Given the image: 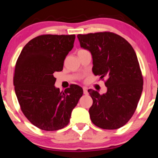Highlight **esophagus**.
I'll return each mask as SVG.
<instances>
[{"mask_svg": "<svg viewBox=\"0 0 158 158\" xmlns=\"http://www.w3.org/2000/svg\"><path fill=\"white\" fill-rule=\"evenodd\" d=\"M83 94L85 95H88V88L84 87L83 88Z\"/></svg>", "mask_w": 158, "mask_h": 158, "instance_id": "34e87169", "label": "esophagus"}]
</instances>
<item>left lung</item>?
<instances>
[{
  "label": "left lung",
  "mask_w": 158,
  "mask_h": 158,
  "mask_svg": "<svg viewBox=\"0 0 158 158\" xmlns=\"http://www.w3.org/2000/svg\"><path fill=\"white\" fill-rule=\"evenodd\" d=\"M81 47L90 52L93 73L104 80L107 92L88 90L93 99L92 122L99 128L116 129L127 124L136 111L143 89V77L131 45L110 31L78 34Z\"/></svg>",
  "instance_id": "obj_1"
}]
</instances>
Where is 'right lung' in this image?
<instances>
[{"label":"right lung","instance_id":"add662e5","mask_svg":"<svg viewBox=\"0 0 158 158\" xmlns=\"http://www.w3.org/2000/svg\"><path fill=\"white\" fill-rule=\"evenodd\" d=\"M75 34H43L25 45L15 67L14 85L21 111L37 128L56 131L70 122L83 88L71 85L64 91L55 87V72L73 49Z\"/></svg>","mask_w":158,"mask_h":158}]
</instances>
